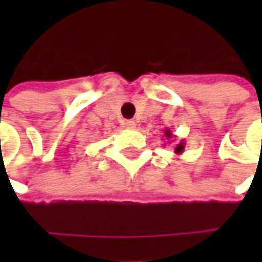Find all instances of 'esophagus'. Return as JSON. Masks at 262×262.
<instances>
[{"instance_id":"esophagus-1","label":"esophagus","mask_w":262,"mask_h":262,"mask_svg":"<svg viewBox=\"0 0 262 262\" xmlns=\"http://www.w3.org/2000/svg\"><path fill=\"white\" fill-rule=\"evenodd\" d=\"M126 127L127 129H135L136 127V122L135 120H126Z\"/></svg>"}]
</instances>
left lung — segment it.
Returning a JSON list of instances; mask_svg holds the SVG:
<instances>
[{
	"label": "left lung",
	"mask_w": 262,
	"mask_h": 262,
	"mask_svg": "<svg viewBox=\"0 0 262 262\" xmlns=\"http://www.w3.org/2000/svg\"><path fill=\"white\" fill-rule=\"evenodd\" d=\"M164 136L170 140L171 137H172V132L170 130V129H165L164 130ZM184 148H185V143L184 142H180L178 144H177V147L174 148V153L176 154H182L184 153Z\"/></svg>",
	"instance_id": "1"
}]
</instances>
